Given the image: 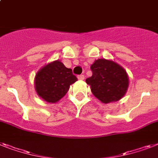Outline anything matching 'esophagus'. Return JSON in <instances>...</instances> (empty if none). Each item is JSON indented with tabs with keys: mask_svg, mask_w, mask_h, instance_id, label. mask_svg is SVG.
Instances as JSON below:
<instances>
[{
	"mask_svg": "<svg viewBox=\"0 0 158 158\" xmlns=\"http://www.w3.org/2000/svg\"><path fill=\"white\" fill-rule=\"evenodd\" d=\"M77 77H78V79H79V80H83L84 79V75H79Z\"/></svg>",
	"mask_w": 158,
	"mask_h": 158,
	"instance_id": "34e87169",
	"label": "esophagus"
}]
</instances>
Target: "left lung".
Segmentation results:
<instances>
[{"label": "left lung", "instance_id": "left-lung-1", "mask_svg": "<svg viewBox=\"0 0 158 158\" xmlns=\"http://www.w3.org/2000/svg\"><path fill=\"white\" fill-rule=\"evenodd\" d=\"M92 75L86 79L92 94L105 104L120 100L128 88V77L116 62L98 59L91 66Z\"/></svg>", "mask_w": 158, "mask_h": 158}]
</instances>
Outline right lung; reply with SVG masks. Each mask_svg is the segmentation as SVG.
<instances>
[{"mask_svg":"<svg viewBox=\"0 0 158 158\" xmlns=\"http://www.w3.org/2000/svg\"><path fill=\"white\" fill-rule=\"evenodd\" d=\"M77 81L72 70L66 68L61 61H55L44 66L35 75V90L47 102L54 103L63 97L70 84Z\"/></svg>","mask_w":158,"mask_h":158,"instance_id":"1","label":"right lung"}]
</instances>
